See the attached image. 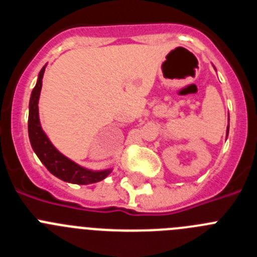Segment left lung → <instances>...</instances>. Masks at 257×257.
<instances>
[{
    "mask_svg": "<svg viewBox=\"0 0 257 257\" xmlns=\"http://www.w3.org/2000/svg\"><path fill=\"white\" fill-rule=\"evenodd\" d=\"M228 134H229V124H228V127H226V138H228Z\"/></svg>",
    "mask_w": 257,
    "mask_h": 257,
    "instance_id": "8db88e82",
    "label": "left lung"
}]
</instances>
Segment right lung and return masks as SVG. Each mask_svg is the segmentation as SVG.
I'll use <instances>...</instances> for the list:
<instances>
[{
	"label": "right lung",
	"instance_id": "right-lung-1",
	"mask_svg": "<svg viewBox=\"0 0 257 257\" xmlns=\"http://www.w3.org/2000/svg\"><path fill=\"white\" fill-rule=\"evenodd\" d=\"M45 65L40 70L37 83L31 94L29 99V115H28V135L32 148L37 154L40 161L45 165L47 170L54 176L65 183L79 184V185H87V184L97 183L108 176L112 169L94 171L79 166L78 163L69 160L64 154H61L58 149L52 145L45 131L42 130L38 115V100H40L41 88H42V78L45 73Z\"/></svg>",
	"mask_w": 257,
	"mask_h": 257
}]
</instances>
